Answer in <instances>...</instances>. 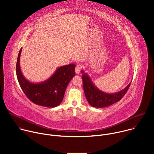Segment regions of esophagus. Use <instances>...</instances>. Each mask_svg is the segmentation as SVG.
<instances>
[{"instance_id": "obj_1", "label": "esophagus", "mask_w": 154, "mask_h": 154, "mask_svg": "<svg viewBox=\"0 0 154 154\" xmlns=\"http://www.w3.org/2000/svg\"><path fill=\"white\" fill-rule=\"evenodd\" d=\"M82 66L81 65H77V66L75 67V73L77 74H79L81 72V70H82Z\"/></svg>"}]
</instances>
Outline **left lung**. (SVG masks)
Here are the masks:
<instances>
[{
    "mask_svg": "<svg viewBox=\"0 0 154 154\" xmlns=\"http://www.w3.org/2000/svg\"><path fill=\"white\" fill-rule=\"evenodd\" d=\"M82 81L83 90L86 98L92 106L96 108H103L111 105L119 101L128 91L130 83L121 91L114 94L105 93L94 85L89 76L82 71Z\"/></svg>",
    "mask_w": 154,
    "mask_h": 154,
    "instance_id": "8db88e82",
    "label": "left lung"
}]
</instances>
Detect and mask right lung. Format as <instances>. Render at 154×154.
I'll return each mask as SVG.
<instances>
[{"label":"right lung","instance_id":"obj_1","mask_svg":"<svg viewBox=\"0 0 154 154\" xmlns=\"http://www.w3.org/2000/svg\"><path fill=\"white\" fill-rule=\"evenodd\" d=\"M20 48L16 62L18 82L26 96L34 103L49 108L59 105L62 102L67 86L75 75L74 64L63 66L47 80L39 83H32L23 76L19 65Z\"/></svg>","mask_w":154,"mask_h":154}]
</instances>
